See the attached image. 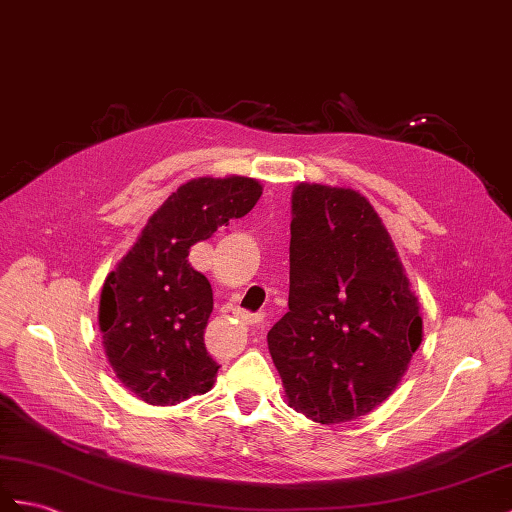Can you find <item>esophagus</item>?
<instances>
[{
    "label": "esophagus",
    "mask_w": 512,
    "mask_h": 512,
    "mask_svg": "<svg viewBox=\"0 0 512 512\" xmlns=\"http://www.w3.org/2000/svg\"><path fill=\"white\" fill-rule=\"evenodd\" d=\"M241 321L245 323V326H249V328H263V317H260V315H247V313H243Z\"/></svg>",
    "instance_id": "34e87169"
}]
</instances>
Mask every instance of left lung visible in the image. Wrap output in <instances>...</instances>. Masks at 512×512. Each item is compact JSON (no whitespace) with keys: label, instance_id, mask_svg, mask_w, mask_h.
Wrapping results in <instances>:
<instances>
[{"label":"left lung","instance_id":"obj_1","mask_svg":"<svg viewBox=\"0 0 512 512\" xmlns=\"http://www.w3.org/2000/svg\"><path fill=\"white\" fill-rule=\"evenodd\" d=\"M421 341L419 299L369 199L295 184L289 313L267 334L289 406L326 426L363 417L393 395Z\"/></svg>","mask_w":512,"mask_h":512}]
</instances>
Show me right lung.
<instances>
[{
    "instance_id": "1",
    "label": "right lung",
    "mask_w": 512,
    "mask_h": 512,
    "mask_svg": "<svg viewBox=\"0 0 512 512\" xmlns=\"http://www.w3.org/2000/svg\"><path fill=\"white\" fill-rule=\"evenodd\" d=\"M263 184L247 176L193 178L147 219L99 297V332L115 376L139 400L173 406L213 389L219 365L204 332L213 289L189 249L247 215Z\"/></svg>"
}]
</instances>
